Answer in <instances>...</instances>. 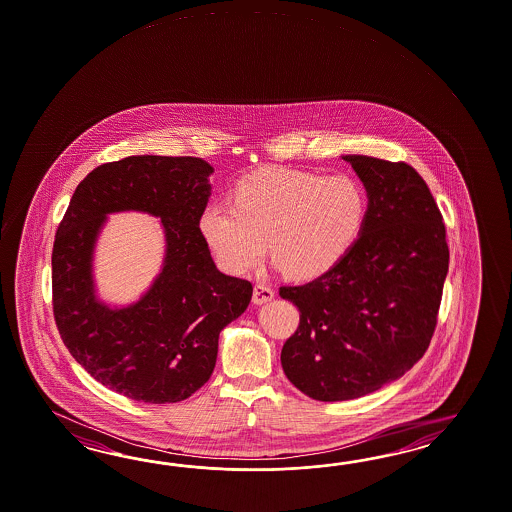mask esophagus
<instances>
[{
	"mask_svg": "<svg viewBox=\"0 0 512 512\" xmlns=\"http://www.w3.org/2000/svg\"><path fill=\"white\" fill-rule=\"evenodd\" d=\"M270 300H274V290L270 287H266V285L257 283L255 288H253V303H255V305H262V303H266V301Z\"/></svg>",
	"mask_w": 512,
	"mask_h": 512,
	"instance_id": "esophagus-1",
	"label": "esophagus"
}]
</instances>
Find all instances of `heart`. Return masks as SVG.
Segmentation results:
<instances>
[{"label": "heart", "mask_w": 512, "mask_h": 512, "mask_svg": "<svg viewBox=\"0 0 512 512\" xmlns=\"http://www.w3.org/2000/svg\"><path fill=\"white\" fill-rule=\"evenodd\" d=\"M368 198L349 175L264 168L240 179L233 203L212 201L198 218L201 237L229 274H246L268 250L283 274L309 281L353 250Z\"/></svg>", "instance_id": "heart-1"}]
</instances>
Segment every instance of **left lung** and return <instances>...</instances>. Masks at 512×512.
<instances>
[{
  "instance_id": "obj_1",
  "label": "left lung",
  "mask_w": 512,
  "mask_h": 512,
  "mask_svg": "<svg viewBox=\"0 0 512 512\" xmlns=\"http://www.w3.org/2000/svg\"><path fill=\"white\" fill-rule=\"evenodd\" d=\"M368 194L353 250L331 272L279 296L300 311L281 349L288 381L318 401L361 398L424 357L449 264L446 227L420 174L405 163L344 155Z\"/></svg>"
}]
</instances>
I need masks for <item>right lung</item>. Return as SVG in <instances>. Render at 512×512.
<instances>
[{"label": "right lung", "instance_id": "right-lung-1", "mask_svg": "<svg viewBox=\"0 0 512 512\" xmlns=\"http://www.w3.org/2000/svg\"><path fill=\"white\" fill-rule=\"evenodd\" d=\"M211 164L137 155L101 164L77 185L51 253L53 316L64 346L88 374L125 398L175 403L211 377L218 337L250 305V281L212 261L198 218L211 196ZM162 218L164 270L138 302L116 310L95 296L91 259L106 214Z\"/></svg>", "mask_w": 512, "mask_h": 512}]
</instances>
